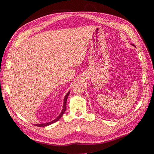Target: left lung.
Returning a JSON list of instances; mask_svg holds the SVG:
<instances>
[{"instance_id": "8db88e82", "label": "left lung", "mask_w": 154, "mask_h": 154, "mask_svg": "<svg viewBox=\"0 0 154 154\" xmlns=\"http://www.w3.org/2000/svg\"><path fill=\"white\" fill-rule=\"evenodd\" d=\"M132 46H134V47H135V48H136V46H135L134 45H133V44H132Z\"/></svg>"}]
</instances>
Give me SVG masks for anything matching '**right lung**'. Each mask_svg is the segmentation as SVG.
<instances>
[{
  "label": "right lung",
  "instance_id": "add662e5",
  "mask_svg": "<svg viewBox=\"0 0 154 154\" xmlns=\"http://www.w3.org/2000/svg\"><path fill=\"white\" fill-rule=\"evenodd\" d=\"M70 94V91H69V92H67V94H66V96H64V102H63V107H62V110L61 111V113H60L59 116L57 117V118L54 119V120H52L51 122H47V123H44V124H35L36 126H38V127H43V126H49V125H50L51 124H54L56 122L58 121L60 119L61 117L62 116V115L64 114V113L65 112V111L66 110V101H67V98L68 96H69Z\"/></svg>",
  "mask_w": 154,
  "mask_h": 154
}]
</instances>
